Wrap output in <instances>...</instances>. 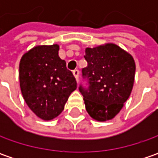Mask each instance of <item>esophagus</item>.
I'll use <instances>...</instances> for the list:
<instances>
[{"label": "esophagus", "mask_w": 158, "mask_h": 158, "mask_svg": "<svg viewBox=\"0 0 158 158\" xmlns=\"http://www.w3.org/2000/svg\"><path fill=\"white\" fill-rule=\"evenodd\" d=\"M73 75L75 76V78H76V82H78V79H79V70L75 69L73 71Z\"/></svg>", "instance_id": "34e87169"}]
</instances>
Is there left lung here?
I'll return each instance as SVG.
<instances>
[{"label":"left lung","mask_w":158,"mask_h":158,"mask_svg":"<svg viewBox=\"0 0 158 158\" xmlns=\"http://www.w3.org/2000/svg\"><path fill=\"white\" fill-rule=\"evenodd\" d=\"M88 66L82 69L89 89L79 87L86 111L98 121L114 118L128 99L134 86L135 62L130 53L107 43L85 49Z\"/></svg>","instance_id":"obj_1"}]
</instances>
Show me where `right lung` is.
<instances>
[{
	"mask_svg": "<svg viewBox=\"0 0 158 158\" xmlns=\"http://www.w3.org/2000/svg\"><path fill=\"white\" fill-rule=\"evenodd\" d=\"M60 46H34L22 56L19 82L22 95L29 108L41 119L59 116L70 94L76 89L72 72L59 57Z\"/></svg>",
	"mask_w": 158,
	"mask_h": 158,
	"instance_id": "1",
	"label": "right lung"
}]
</instances>
